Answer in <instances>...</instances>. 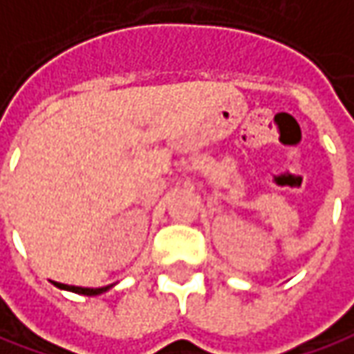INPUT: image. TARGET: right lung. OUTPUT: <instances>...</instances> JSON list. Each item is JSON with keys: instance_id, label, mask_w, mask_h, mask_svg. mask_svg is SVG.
Returning <instances> with one entry per match:
<instances>
[{"instance_id": "obj_1", "label": "right lung", "mask_w": 354, "mask_h": 354, "mask_svg": "<svg viewBox=\"0 0 354 354\" xmlns=\"http://www.w3.org/2000/svg\"><path fill=\"white\" fill-rule=\"evenodd\" d=\"M55 286L60 288V290H68V292H74V294H84V296H100V294L107 292L109 288H113V284H109V286H104V288H82V286H68V284H60V282H55Z\"/></svg>"}]
</instances>
